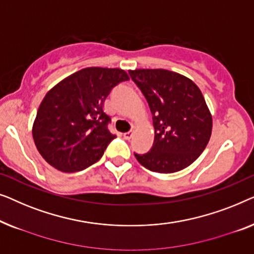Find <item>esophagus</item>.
Segmentation results:
<instances>
[{"label":"esophagus","mask_w":254,"mask_h":254,"mask_svg":"<svg viewBox=\"0 0 254 254\" xmlns=\"http://www.w3.org/2000/svg\"><path fill=\"white\" fill-rule=\"evenodd\" d=\"M133 134H134V130H130L128 132H126V133L123 134V137L124 139H127V140H130V139L133 137Z\"/></svg>","instance_id":"esophagus-1"}]
</instances>
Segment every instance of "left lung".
I'll return each mask as SVG.
<instances>
[{
    "mask_svg": "<svg viewBox=\"0 0 254 254\" xmlns=\"http://www.w3.org/2000/svg\"><path fill=\"white\" fill-rule=\"evenodd\" d=\"M152 113L155 135L149 152L134 153L148 170L171 174L190 166L212 134V115L193 81L164 69L128 71Z\"/></svg>",
    "mask_w": 254,
    "mask_h": 254,
    "instance_id": "left-lung-1",
    "label": "left lung"
}]
</instances>
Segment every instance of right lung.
Wrapping results in <instances>:
<instances>
[{
  "label": "right lung",
  "mask_w": 254,
  "mask_h": 254,
  "mask_svg": "<svg viewBox=\"0 0 254 254\" xmlns=\"http://www.w3.org/2000/svg\"><path fill=\"white\" fill-rule=\"evenodd\" d=\"M128 80L121 69L86 67L49 91L39 107L33 139L46 161L64 173L84 170L99 161L116 135L103 102L115 86Z\"/></svg>",
  "instance_id": "add662e5"
}]
</instances>
